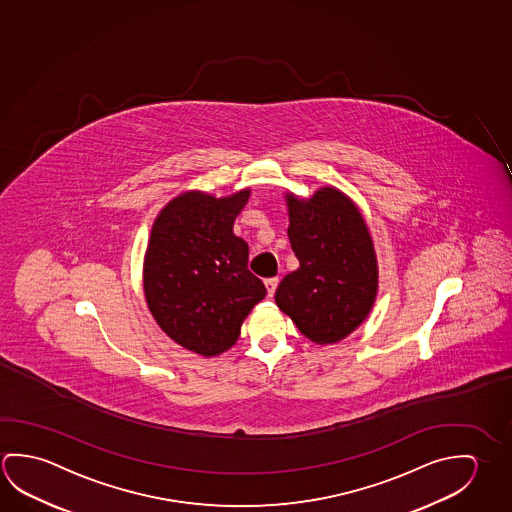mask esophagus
Masks as SVG:
<instances>
[{"mask_svg":"<svg viewBox=\"0 0 512 512\" xmlns=\"http://www.w3.org/2000/svg\"><path fill=\"white\" fill-rule=\"evenodd\" d=\"M264 284H266V289H268L269 298H273V294H275V291H277L278 278H266V282H264Z\"/></svg>","mask_w":512,"mask_h":512,"instance_id":"34e87169","label":"esophagus"}]
</instances>
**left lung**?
<instances>
[{
    "label": "left lung",
    "instance_id": "left-lung-1",
    "mask_svg": "<svg viewBox=\"0 0 512 512\" xmlns=\"http://www.w3.org/2000/svg\"><path fill=\"white\" fill-rule=\"evenodd\" d=\"M291 241L300 268L278 284L275 302L303 336L337 343L366 319L377 296L373 241L355 203L334 187L310 200L287 194Z\"/></svg>",
    "mask_w": 512,
    "mask_h": 512
}]
</instances>
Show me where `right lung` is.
Masks as SVG:
<instances>
[{
  "label": "right lung",
  "mask_w": 512,
  "mask_h": 512,
  "mask_svg": "<svg viewBox=\"0 0 512 512\" xmlns=\"http://www.w3.org/2000/svg\"><path fill=\"white\" fill-rule=\"evenodd\" d=\"M248 196V189L219 200L185 193L151 228L144 259L148 307L175 343L203 357L234 346L244 318L268 293L248 269V244L234 234Z\"/></svg>",
  "instance_id": "right-lung-1"
}]
</instances>
